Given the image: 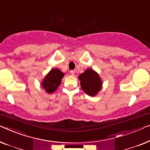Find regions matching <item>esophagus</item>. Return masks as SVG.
<instances>
[{
  "mask_svg": "<svg viewBox=\"0 0 150 150\" xmlns=\"http://www.w3.org/2000/svg\"><path fill=\"white\" fill-rule=\"evenodd\" d=\"M70 73L72 75H75V71H73V70H72V71H70Z\"/></svg>",
  "mask_w": 150,
  "mask_h": 150,
  "instance_id": "esophagus-1",
  "label": "esophagus"
}]
</instances>
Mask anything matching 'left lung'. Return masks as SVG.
<instances>
[{
    "mask_svg": "<svg viewBox=\"0 0 150 150\" xmlns=\"http://www.w3.org/2000/svg\"><path fill=\"white\" fill-rule=\"evenodd\" d=\"M82 90L88 95L94 96L102 88V81L99 75L92 69H88L79 76Z\"/></svg>",
    "mask_w": 150,
    "mask_h": 150,
    "instance_id": "obj_1",
    "label": "left lung"
}]
</instances>
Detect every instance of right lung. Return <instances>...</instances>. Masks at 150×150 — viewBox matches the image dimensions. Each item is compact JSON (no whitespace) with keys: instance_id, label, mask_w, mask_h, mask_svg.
I'll use <instances>...</instances> for the list:
<instances>
[{"instance_id":"add662e5","label":"right lung","mask_w":150,"mask_h":150,"mask_svg":"<svg viewBox=\"0 0 150 150\" xmlns=\"http://www.w3.org/2000/svg\"><path fill=\"white\" fill-rule=\"evenodd\" d=\"M64 74L61 72L58 69H52L47 73L42 81L41 86L43 89L47 93L51 94L56 91L57 88L60 85L62 81V78L64 77Z\"/></svg>"}]
</instances>
